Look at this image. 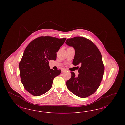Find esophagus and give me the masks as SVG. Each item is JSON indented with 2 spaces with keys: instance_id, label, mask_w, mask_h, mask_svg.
I'll use <instances>...</instances> for the list:
<instances>
[{
  "instance_id": "obj_1",
  "label": "esophagus",
  "mask_w": 125,
  "mask_h": 125,
  "mask_svg": "<svg viewBox=\"0 0 125 125\" xmlns=\"http://www.w3.org/2000/svg\"><path fill=\"white\" fill-rule=\"evenodd\" d=\"M66 70H66V69H65V68H62V70H61V71H62V72H63L66 71Z\"/></svg>"
}]
</instances>
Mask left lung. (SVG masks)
Returning a JSON list of instances; mask_svg holds the SVG:
<instances>
[{
    "mask_svg": "<svg viewBox=\"0 0 125 125\" xmlns=\"http://www.w3.org/2000/svg\"><path fill=\"white\" fill-rule=\"evenodd\" d=\"M65 43L75 49L73 64L81 65L77 77L71 72V77L66 82L67 88L80 97H88L98 89L103 77L104 66L101 53L93 42L83 37L67 39Z\"/></svg>",
    "mask_w": 125,
    "mask_h": 125,
    "instance_id": "1",
    "label": "left lung"
}]
</instances>
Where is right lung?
Instances as JSON below:
<instances>
[{
    "instance_id": "obj_1",
    "label": "right lung",
    "mask_w": 125,
    "mask_h": 125,
    "mask_svg": "<svg viewBox=\"0 0 125 125\" xmlns=\"http://www.w3.org/2000/svg\"><path fill=\"white\" fill-rule=\"evenodd\" d=\"M66 38L40 36L26 48L19 67L21 81L25 89L31 95L40 96L52 87L53 79L61 70L50 69L49 60H55L56 53Z\"/></svg>"
}]
</instances>
